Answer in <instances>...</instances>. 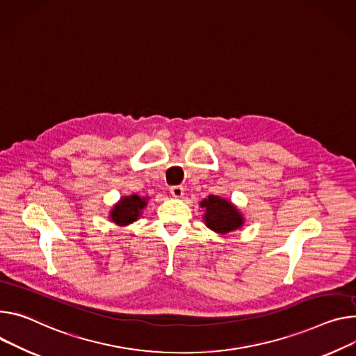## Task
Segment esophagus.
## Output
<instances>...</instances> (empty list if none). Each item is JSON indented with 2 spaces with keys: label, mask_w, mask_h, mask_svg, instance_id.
I'll return each instance as SVG.
<instances>
[{
  "label": "esophagus",
  "mask_w": 356,
  "mask_h": 356,
  "mask_svg": "<svg viewBox=\"0 0 356 356\" xmlns=\"http://www.w3.org/2000/svg\"><path fill=\"white\" fill-rule=\"evenodd\" d=\"M183 187L181 186H172L170 187V193H172V196L173 197H176V199H179V197H181L183 196Z\"/></svg>",
  "instance_id": "obj_1"
}]
</instances>
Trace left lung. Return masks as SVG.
<instances>
[{
	"label": "left lung",
	"mask_w": 356,
	"mask_h": 356,
	"mask_svg": "<svg viewBox=\"0 0 356 356\" xmlns=\"http://www.w3.org/2000/svg\"><path fill=\"white\" fill-rule=\"evenodd\" d=\"M200 206L206 210L203 218L207 227L218 234H227L244 224V217L240 210L227 199L209 196Z\"/></svg>",
	"instance_id": "1"
}]
</instances>
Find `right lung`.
Segmentation results:
<instances>
[{
    "instance_id": "right-lung-1",
    "label": "right lung",
    "mask_w": 356,
    "mask_h": 356,
    "mask_svg": "<svg viewBox=\"0 0 356 356\" xmlns=\"http://www.w3.org/2000/svg\"><path fill=\"white\" fill-rule=\"evenodd\" d=\"M147 204V197H140L138 195H132V196H124L120 199V202H118L113 209L111 210L109 218L111 221H113L118 225H127L134 221H136L140 214L142 210L146 207Z\"/></svg>"
}]
</instances>
